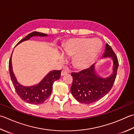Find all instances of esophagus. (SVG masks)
<instances>
[{"label":"esophagus","mask_w":134,"mask_h":134,"mask_svg":"<svg viewBox=\"0 0 134 134\" xmlns=\"http://www.w3.org/2000/svg\"><path fill=\"white\" fill-rule=\"evenodd\" d=\"M67 74H69V72L66 70H62V72H61V75L62 76H64L65 75H67Z\"/></svg>","instance_id":"obj_1"}]
</instances>
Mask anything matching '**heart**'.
I'll use <instances>...</instances> for the list:
<instances>
[{
	"label": "heart",
	"mask_w": 134,
	"mask_h": 134,
	"mask_svg": "<svg viewBox=\"0 0 134 134\" xmlns=\"http://www.w3.org/2000/svg\"><path fill=\"white\" fill-rule=\"evenodd\" d=\"M102 43L98 38H75L63 44L62 53L67 57H73L72 64L77 70H85L93 64L100 53ZM60 60L63 57L60 56Z\"/></svg>",
	"instance_id": "heart-1"
}]
</instances>
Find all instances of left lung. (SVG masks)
Instances as JSON below:
<instances>
[{
	"label": "left lung",
	"mask_w": 134,
	"mask_h": 134,
	"mask_svg": "<svg viewBox=\"0 0 134 134\" xmlns=\"http://www.w3.org/2000/svg\"><path fill=\"white\" fill-rule=\"evenodd\" d=\"M110 57L113 63L111 75L106 78L99 75L95 64L79 72H72V83L71 92L76 100L81 103L90 104L100 100L108 93L116 80L119 62L116 54L108 43L102 58Z\"/></svg>",
	"instance_id": "obj_1"
}]
</instances>
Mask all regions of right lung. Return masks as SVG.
<instances>
[{"instance_id":"add662e5","label":"right lung","mask_w":134,"mask_h":134,"mask_svg":"<svg viewBox=\"0 0 134 134\" xmlns=\"http://www.w3.org/2000/svg\"><path fill=\"white\" fill-rule=\"evenodd\" d=\"M48 36V35L46 34L35 31V32L29 34L24 38L21 39L17 44V45L24 41L28 40L33 36L44 37V36ZM12 56V54L9 60V72L11 80L13 83V85L14 86L15 90L16 91L18 95L20 97V98L23 100L28 103L38 104L43 103L49 98V96L51 95L54 82L55 81L59 80L60 78L61 70H53L50 71L38 84L30 86H23L18 82L16 77H15V75L13 72Z\"/></svg>"}]
</instances>
